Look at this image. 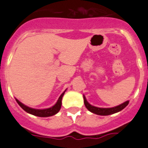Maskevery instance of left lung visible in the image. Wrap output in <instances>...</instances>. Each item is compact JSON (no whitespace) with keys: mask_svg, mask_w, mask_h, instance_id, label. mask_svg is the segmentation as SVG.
Masks as SVG:
<instances>
[{"mask_svg":"<svg viewBox=\"0 0 148 148\" xmlns=\"http://www.w3.org/2000/svg\"><path fill=\"white\" fill-rule=\"evenodd\" d=\"M84 105H85L86 108L90 111V112L93 113V114H97V115H101V116H107V115H110V114H115L117 113L120 110H122L129 105L130 101H125V102L120 104V105H117L116 107H113V108H98V107L93 106V105H90L87 101L86 99L85 95H84Z\"/></svg>","mask_w":148,"mask_h":148,"instance_id":"obj_1","label":"left lung"}]
</instances>
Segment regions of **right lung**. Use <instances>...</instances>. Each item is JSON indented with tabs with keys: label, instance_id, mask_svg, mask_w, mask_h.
Instances as JSON below:
<instances>
[{
	"label": "right lung",
	"instance_id": "1",
	"mask_svg": "<svg viewBox=\"0 0 148 148\" xmlns=\"http://www.w3.org/2000/svg\"><path fill=\"white\" fill-rule=\"evenodd\" d=\"M67 89H65L62 95L59 96V99L57 102L56 103L55 105L53 106L50 107L49 108H45V109H35L32 108H30V107L27 106V105L22 104L21 101H19L17 99H16V101H17V103L18 104V105L22 108L25 111H26L27 113L30 114H32V115H34V116H40V117H47V116H53L56 114L57 113L59 112L61 109V107H62V97L64 95V92L66 91Z\"/></svg>",
	"mask_w": 148,
	"mask_h": 148
}]
</instances>
